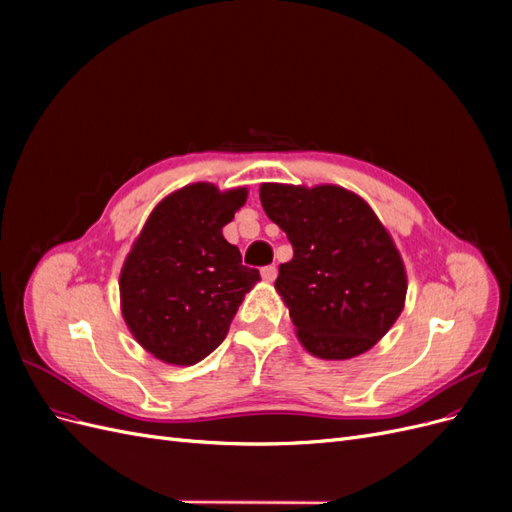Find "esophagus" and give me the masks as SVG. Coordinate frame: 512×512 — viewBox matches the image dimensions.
<instances>
[{
	"label": "esophagus",
	"instance_id": "34e87169",
	"mask_svg": "<svg viewBox=\"0 0 512 512\" xmlns=\"http://www.w3.org/2000/svg\"><path fill=\"white\" fill-rule=\"evenodd\" d=\"M260 275H262V280H265V282H273L275 277H277V269H275V265L262 267V269H260Z\"/></svg>",
	"mask_w": 512,
	"mask_h": 512
}]
</instances>
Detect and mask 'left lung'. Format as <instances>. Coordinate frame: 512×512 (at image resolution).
<instances>
[{
  "label": "left lung",
  "mask_w": 512,
  "mask_h": 512,
  "mask_svg": "<svg viewBox=\"0 0 512 512\" xmlns=\"http://www.w3.org/2000/svg\"><path fill=\"white\" fill-rule=\"evenodd\" d=\"M260 203L292 243L275 290L301 346L324 361L374 348L399 318L408 277L393 237L365 200L339 185L262 183Z\"/></svg>",
  "instance_id": "obj_1"
}]
</instances>
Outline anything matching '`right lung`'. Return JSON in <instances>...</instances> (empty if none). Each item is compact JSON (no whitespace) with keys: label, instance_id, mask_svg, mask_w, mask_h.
Here are the masks:
<instances>
[{"label":"right lung","instance_id":"add662e5","mask_svg":"<svg viewBox=\"0 0 512 512\" xmlns=\"http://www.w3.org/2000/svg\"><path fill=\"white\" fill-rule=\"evenodd\" d=\"M245 200L247 188L190 183L160 200L132 243L119 275L121 314L156 359L183 367L203 361L260 280L222 235Z\"/></svg>","mask_w":512,"mask_h":512}]
</instances>
